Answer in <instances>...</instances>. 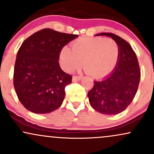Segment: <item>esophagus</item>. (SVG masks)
Here are the masks:
<instances>
[{"mask_svg": "<svg viewBox=\"0 0 154 154\" xmlns=\"http://www.w3.org/2000/svg\"><path fill=\"white\" fill-rule=\"evenodd\" d=\"M82 79V77H79V76H75L72 77V82H77Z\"/></svg>", "mask_w": 154, "mask_h": 154, "instance_id": "obj_1", "label": "esophagus"}]
</instances>
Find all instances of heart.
I'll use <instances>...</instances> for the list:
<instances>
[{
    "label": "heart",
    "mask_w": 154,
    "mask_h": 154,
    "mask_svg": "<svg viewBox=\"0 0 154 154\" xmlns=\"http://www.w3.org/2000/svg\"><path fill=\"white\" fill-rule=\"evenodd\" d=\"M119 57L116 41L102 37L80 38L72 44V49L64 47L59 54L61 66L70 72L82 65L90 75L100 78L113 69Z\"/></svg>",
    "instance_id": "obj_1"
}]
</instances>
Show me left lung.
Listing matches in <instances>:
<instances>
[{
	"label": "left lung",
	"instance_id": "1",
	"mask_svg": "<svg viewBox=\"0 0 154 154\" xmlns=\"http://www.w3.org/2000/svg\"><path fill=\"white\" fill-rule=\"evenodd\" d=\"M95 36H106L116 41L119 47V57L115 69L102 80L95 81L88 92L92 108L105 115H117L132 103L138 90L140 72L136 53L131 46L120 36L110 33Z\"/></svg>",
	"mask_w": 154,
	"mask_h": 154
}]
</instances>
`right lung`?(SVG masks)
Masks as SVG:
<instances>
[{
  "label": "right lung",
  "mask_w": 154,
  "mask_h": 154,
  "mask_svg": "<svg viewBox=\"0 0 154 154\" xmlns=\"http://www.w3.org/2000/svg\"><path fill=\"white\" fill-rule=\"evenodd\" d=\"M77 36L44 29L21 44L15 63L14 85L18 100L28 110L46 114L62 104L72 76L61 69L59 54Z\"/></svg>",
  "instance_id": "1"
}]
</instances>
